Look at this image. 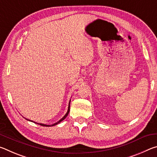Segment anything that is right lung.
<instances>
[{
    "label": "right lung",
    "mask_w": 157,
    "mask_h": 157,
    "mask_svg": "<svg viewBox=\"0 0 157 157\" xmlns=\"http://www.w3.org/2000/svg\"><path fill=\"white\" fill-rule=\"evenodd\" d=\"M70 102H71V100H70ZM70 102H69V105H68V111H67V112H66V113L65 114V116L63 117V118L61 119V120H59V121L58 122H57V123H55V124H51V125H48V124H42V123H36V122H34V123H36V124H40V125H41V126H44V127H51V126H54V125H56V124H57L58 123H59L60 122H62V121H63L64 120V119L66 118V116H68V113H69V111H70ZM26 119V118H25ZM26 120H28V121H31V122H33V121H30V120H28V119H26Z\"/></svg>",
    "instance_id": "1"
}]
</instances>
